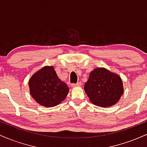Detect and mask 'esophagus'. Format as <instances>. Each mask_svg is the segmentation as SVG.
<instances>
[{
	"label": "esophagus",
	"instance_id": "esophagus-1",
	"mask_svg": "<svg viewBox=\"0 0 147 147\" xmlns=\"http://www.w3.org/2000/svg\"><path fill=\"white\" fill-rule=\"evenodd\" d=\"M82 85L81 82H78V83L76 84H71V87H77V86H80Z\"/></svg>",
	"mask_w": 147,
	"mask_h": 147
}]
</instances>
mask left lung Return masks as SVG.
I'll use <instances>...</instances> for the list:
<instances>
[{
  "instance_id": "1",
  "label": "left lung",
  "mask_w": 147,
  "mask_h": 147,
  "mask_svg": "<svg viewBox=\"0 0 147 147\" xmlns=\"http://www.w3.org/2000/svg\"><path fill=\"white\" fill-rule=\"evenodd\" d=\"M84 90L92 104L101 107L115 104L123 94L122 81L105 68H96L90 74Z\"/></svg>"
}]
</instances>
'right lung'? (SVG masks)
Masks as SVG:
<instances>
[{
  "label": "right lung",
  "mask_w": 147,
  "mask_h": 147,
  "mask_svg": "<svg viewBox=\"0 0 147 147\" xmlns=\"http://www.w3.org/2000/svg\"><path fill=\"white\" fill-rule=\"evenodd\" d=\"M29 87L32 97L45 107L58 105L69 92L68 86L59 79L51 66H45L35 73L30 79Z\"/></svg>",
  "instance_id": "add662e5"
}]
</instances>
